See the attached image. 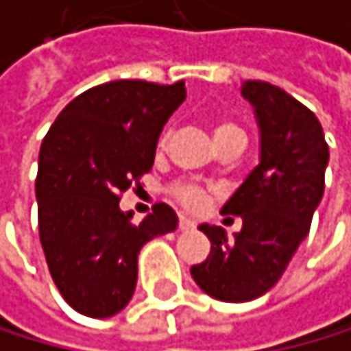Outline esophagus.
I'll list each match as a JSON object with an SVG mask.
<instances>
[{
  "mask_svg": "<svg viewBox=\"0 0 351 351\" xmlns=\"http://www.w3.org/2000/svg\"><path fill=\"white\" fill-rule=\"evenodd\" d=\"M178 227H180V232H189V229H195V221L189 219V217H180Z\"/></svg>",
  "mask_w": 351,
  "mask_h": 351,
  "instance_id": "1",
  "label": "esophagus"
}]
</instances>
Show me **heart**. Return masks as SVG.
Wrapping results in <instances>:
<instances>
[{
    "mask_svg": "<svg viewBox=\"0 0 351 351\" xmlns=\"http://www.w3.org/2000/svg\"><path fill=\"white\" fill-rule=\"evenodd\" d=\"M214 137H217V141H221L225 137H244V132L238 124L229 122V119H223V122H219L217 128H214ZM165 143H167V134L160 139V145H165ZM171 193L178 202L189 210L202 208L206 202V191L199 184H193V182H178V184L171 186Z\"/></svg>",
    "mask_w": 351,
    "mask_h": 351,
    "instance_id": "obj_1",
    "label": "heart"
}]
</instances>
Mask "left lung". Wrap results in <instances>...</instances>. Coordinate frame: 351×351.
Returning <instances> with one entry per match:
<instances>
[{"label":"left lung","mask_w":351,"mask_h":351,"mask_svg":"<svg viewBox=\"0 0 351 351\" xmlns=\"http://www.w3.org/2000/svg\"><path fill=\"white\" fill-rule=\"evenodd\" d=\"M242 96L261 132L259 165L223 206L242 229L229 240L223 227L199 225L212 246L191 268L195 283L223 302H249L276 285L308 234L328 165L319 119L300 100L266 81H246Z\"/></svg>","instance_id":"left-lung-1"}]
</instances>
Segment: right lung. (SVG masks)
<instances>
[{
  "label": "right lung",
  "mask_w": 351,
  "mask_h": 351,
  "mask_svg": "<svg viewBox=\"0 0 351 351\" xmlns=\"http://www.w3.org/2000/svg\"><path fill=\"white\" fill-rule=\"evenodd\" d=\"M184 98V81H109L68 102L43 139L36 178L40 244L53 283L81 315L122 311L137 285L141 246L178 227L165 204L132 223L119 197L152 169L160 130Z\"/></svg>",
  "instance_id": "add662e5"
}]
</instances>
